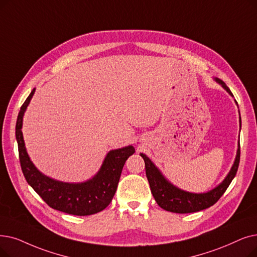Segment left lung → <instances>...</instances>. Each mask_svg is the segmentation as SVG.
Masks as SVG:
<instances>
[{
	"mask_svg": "<svg viewBox=\"0 0 257 257\" xmlns=\"http://www.w3.org/2000/svg\"><path fill=\"white\" fill-rule=\"evenodd\" d=\"M215 81L233 96L230 89L224 82L219 79H215ZM239 122L241 126L240 116ZM141 156L144 159L145 167H146V176L150 185L151 193L158 205L164 210L174 212V213H192V212H197L213 206L220 196L225 193L237 172L240 159V148L238 143L235 161H234L232 168L225 177V180L217 187L206 193H191L175 187L162 174L160 169L151 162L146 154L141 153Z\"/></svg>",
	"mask_w": 257,
	"mask_h": 257,
	"instance_id": "left-lung-1",
	"label": "left lung"
}]
</instances>
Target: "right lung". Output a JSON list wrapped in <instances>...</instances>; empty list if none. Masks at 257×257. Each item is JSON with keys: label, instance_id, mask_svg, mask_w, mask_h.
I'll return each mask as SVG.
<instances>
[{"label": "right lung", "instance_id": "right-lung-1", "mask_svg": "<svg viewBox=\"0 0 257 257\" xmlns=\"http://www.w3.org/2000/svg\"><path fill=\"white\" fill-rule=\"evenodd\" d=\"M35 91L33 88L22 105L16 125L21 168L27 183L49 207L65 213L85 216L104 210L115 194L122 167L129 156L136 152L135 147L130 145L109 151L98 172L84 183H64L46 176L30 161L22 133L23 116Z\"/></svg>", "mask_w": 257, "mask_h": 257}]
</instances>
